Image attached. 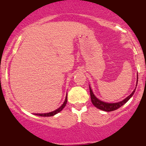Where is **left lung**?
Instances as JSON below:
<instances>
[{
    "mask_svg": "<svg viewBox=\"0 0 146 146\" xmlns=\"http://www.w3.org/2000/svg\"><path fill=\"white\" fill-rule=\"evenodd\" d=\"M137 79L136 86H137V82H138V73H137ZM136 88L137 87H135V88L134 89L133 91L132 92L131 94L128 95L126 98H125L124 100H123L122 101L115 102V103H109V102L102 101V100H100V99L97 98V97L95 95L94 93H93V90H92L91 87H90V86L89 85L90 99H91V102L92 103H93V104L94 105L96 108H99V109L104 110V111H106V112L113 111V110L118 109L119 108H120V107L122 106L123 104H125L132 98V95H133L134 93H135Z\"/></svg>",
    "mask_w": 146,
    "mask_h": 146,
    "instance_id": "8db88e82",
    "label": "left lung"
}]
</instances>
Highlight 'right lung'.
I'll list each match as a JSON object with an SVG mask.
<instances>
[{
  "mask_svg": "<svg viewBox=\"0 0 146 146\" xmlns=\"http://www.w3.org/2000/svg\"><path fill=\"white\" fill-rule=\"evenodd\" d=\"M66 103H67V94H66V98H65V100H64V103L61 106H60L59 108H57L56 110H53V111L49 112V113H37V114H34V115H38V116H41V117H51V116H53V115H56V114L60 113V112L61 111V110H62L64 108L65 106H66Z\"/></svg>",
  "mask_w": 146,
  "mask_h": 146,
  "instance_id": "1",
  "label": "right lung"
}]
</instances>
